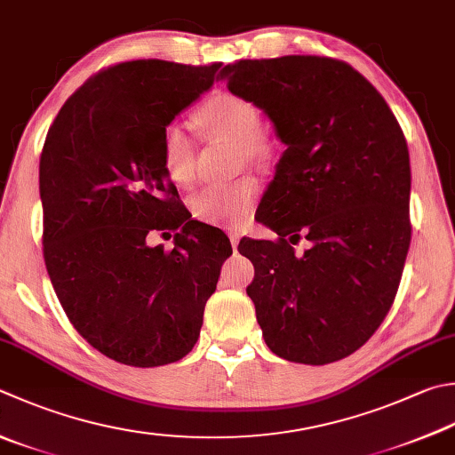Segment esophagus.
Segmentation results:
<instances>
[{"mask_svg": "<svg viewBox=\"0 0 455 455\" xmlns=\"http://www.w3.org/2000/svg\"><path fill=\"white\" fill-rule=\"evenodd\" d=\"M228 235H229V242H231V245H234V250H235L237 243H239V231H235V229H229V231H228Z\"/></svg>", "mask_w": 455, "mask_h": 455, "instance_id": "obj_1", "label": "esophagus"}]
</instances>
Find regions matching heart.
I'll list each match as a JSON object with an SVG mask.
<instances>
[{"mask_svg": "<svg viewBox=\"0 0 455 455\" xmlns=\"http://www.w3.org/2000/svg\"><path fill=\"white\" fill-rule=\"evenodd\" d=\"M196 121L205 134L237 144L242 160L263 162L269 156V144L261 136V110L239 94H213L198 108ZM160 154L164 172L176 186L192 184L196 174V147L182 126L176 123L164 126ZM257 192L259 186L251 176H243L229 184H210L192 196V210L196 218L205 224H242L250 218Z\"/></svg>", "mask_w": 455, "mask_h": 455, "instance_id": "obj_1", "label": "heart"}]
</instances>
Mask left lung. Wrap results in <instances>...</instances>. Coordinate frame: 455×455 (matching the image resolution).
I'll list each match as a JSON object with an SVG mask.
<instances>
[{
    "label": "left lung",
    "mask_w": 455,
    "mask_h": 455,
    "mask_svg": "<svg viewBox=\"0 0 455 455\" xmlns=\"http://www.w3.org/2000/svg\"><path fill=\"white\" fill-rule=\"evenodd\" d=\"M228 89L275 126L285 152L259 204L279 235L242 239L247 295L271 353L329 364L361 348L396 297L410 247V154L387 100L345 61L243 59ZM299 238L312 242L301 256Z\"/></svg>",
    "instance_id": "8db88e82"
}]
</instances>
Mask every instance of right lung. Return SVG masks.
<instances>
[{
    "label": "right lung",
    "mask_w": 455,
    "mask_h": 455,
    "mask_svg": "<svg viewBox=\"0 0 455 455\" xmlns=\"http://www.w3.org/2000/svg\"><path fill=\"white\" fill-rule=\"evenodd\" d=\"M221 63H118L75 91L39 160L43 257L76 332L113 361L152 368L194 348L231 255L226 234L192 220L164 172V126L208 91ZM176 230L175 250L146 235Z\"/></svg>",
    "instance_id": "obj_1"
}]
</instances>
